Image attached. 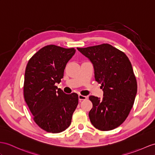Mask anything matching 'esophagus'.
Returning a JSON list of instances; mask_svg holds the SVG:
<instances>
[{"instance_id": "obj_1", "label": "esophagus", "mask_w": 155, "mask_h": 155, "mask_svg": "<svg viewBox=\"0 0 155 155\" xmlns=\"http://www.w3.org/2000/svg\"><path fill=\"white\" fill-rule=\"evenodd\" d=\"M78 97H79V100H80V101H82V100H85V99H87V96L81 95H79Z\"/></svg>"}]
</instances>
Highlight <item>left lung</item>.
Returning a JSON list of instances; mask_svg holds the SVG:
<instances>
[{"mask_svg": "<svg viewBox=\"0 0 155 155\" xmlns=\"http://www.w3.org/2000/svg\"><path fill=\"white\" fill-rule=\"evenodd\" d=\"M77 48L92 62L95 81L103 91L102 99L89 97L93 103L89 112L90 121L99 130H114L127 118L137 94L131 64L124 52L107 43Z\"/></svg>", "mask_w": 155, "mask_h": 155, "instance_id": "8db88e82", "label": "left lung"}]
</instances>
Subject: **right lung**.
Instances as JSON below:
<instances>
[{"label":"right lung","mask_w":155,"mask_h":155,"mask_svg":"<svg viewBox=\"0 0 155 155\" xmlns=\"http://www.w3.org/2000/svg\"><path fill=\"white\" fill-rule=\"evenodd\" d=\"M75 52L74 48L47 45L37 51L26 66L25 101L34 122L49 133L66 130L78 104L77 93L68 95L55 85L61 81L66 64Z\"/></svg>","instance_id":"add662e5"}]
</instances>
